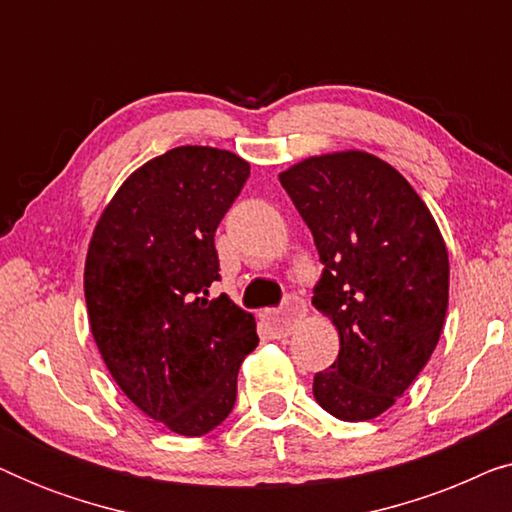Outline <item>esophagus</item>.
Masks as SVG:
<instances>
[{"label":"esophagus","instance_id":"esophagus-1","mask_svg":"<svg viewBox=\"0 0 512 512\" xmlns=\"http://www.w3.org/2000/svg\"><path fill=\"white\" fill-rule=\"evenodd\" d=\"M303 314H305L303 300L296 298V296H289V298H286L282 310L265 314V326L270 328V333L275 335V338H286V335L293 331V326H296V321L303 317Z\"/></svg>","mask_w":512,"mask_h":512}]
</instances>
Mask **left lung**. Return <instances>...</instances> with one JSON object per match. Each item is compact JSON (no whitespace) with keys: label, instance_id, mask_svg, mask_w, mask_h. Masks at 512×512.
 <instances>
[{"label":"left lung","instance_id":"1","mask_svg":"<svg viewBox=\"0 0 512 512\" xmlns=\"http://www.w3.org/2000/svg\"><path fill=\"white\" fill-rule=\"evenodd\" d=\"M324 263L312 305L340 354L314 398L342 422L382 415L443 333L450 261L438 223L398 170L366 151L310 156L279 174Z\"/></svg>","mask_w":512,"mask_h":512}]
</instances>
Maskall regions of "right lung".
Listing matches in <instances>:
<instances>
[{
    "instance_id": "add662e5",
    "label": "right lung",
    "mask_w": 512,
    "mask_h": 512,
    "mask_svg": "<svg viewBox=\"0 0 512 512\" xmlns=\"http://www.w3.org/2000/svg\"><path fill=\"white\" fill-rule=\"evenodd\" d=\"M249 163L214 146H177L137 167L97 221L83 289L111 377L144 415L205 436L230 415L256 321L228 296L214 233Z\"/></svg>"
}]
</instances>
